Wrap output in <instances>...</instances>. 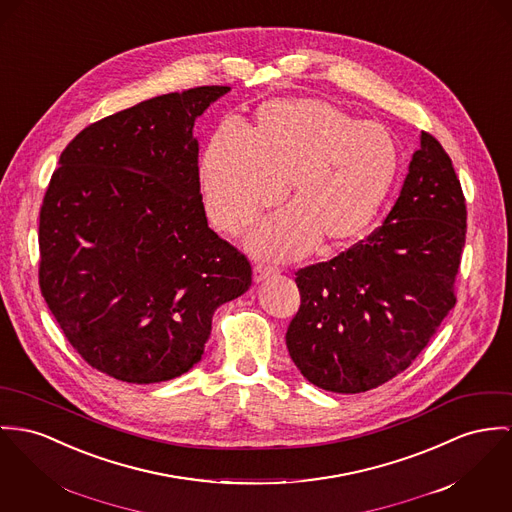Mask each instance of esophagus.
<instances>
[{"instance_id":"1","label":"esophagus","mask_w":512,"mask_h":512,"mask_svg":"<svg viewBox=\"0 0 512 512\" xmlns=\"http://www.w3.org/2000/svg\"><path fill=\"white\" fill-rule=\"evenodd\" d=\"M271 276H273V273H271L269 269L261 267V265H257V267L253 269V280H255L257 284H261V282H267Z\"/></svg>"}]
</instances>
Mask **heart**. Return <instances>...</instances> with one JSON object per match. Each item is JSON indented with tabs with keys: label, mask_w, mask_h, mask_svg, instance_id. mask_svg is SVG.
Returning <instances> with one entry per match:
<instances>
[{
	"label": "heart",
	"mask_w": 512,
	"mask_h": 512,
	"mask_svg": "<svg viewBox=\"0 0 512 512\" xmlns=\"http://www.w3.org/2000/svg\"><path fill=\"white\" fill-rule=\"evenodd\" d=\"M401 171L394 136L319 99L265 103L247 134L222 126L200 159V189L212 226L249 232L282 200L290 212L265 226L255 249L294 259L315 243L323 255L353 249L384 214Z\"/></svg>",
	"instance_id": "obj_1"
}]
</instances>
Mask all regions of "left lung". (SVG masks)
I'll use <instances>...</instances> for the list:
<instances>
[{
    "mask_svg": "<svg viewBox=\"0 0 512 512\" xmlns=\"http://www.w3.org/2000/svg\"><path fill=\"white\" fill-rule=\"evenodd\" d=\"M466 220L452 159L421 130L384 224L296 273L300 308L286 347L304 378L327 392L360 394L409 368L456 306Z\"/></svg>",
    "mask_w": 512,
    "mask_h": 512,
    "instance_id": "8db88e82",
    "label": "left lung"
}]
</instances>
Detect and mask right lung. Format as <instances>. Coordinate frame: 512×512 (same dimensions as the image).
I'll list each match as a JSON object with an SVG mask.
<instances>
[{
  "mask_svg": "<svg viewBox=\"0 0 512 512\" xmlns=\"http://www.w3.org/2000/svg\"><path fill=\"white\" fill-rule=\"evenodd\" d=\"M202 85L101 118L66 146L42 198L39 286L70 345L128 384L189 372L214 310L251 265L208 228L195 118L228 93Z\"/></svg>",
  "mask_w": 512,
  "mask_h": 512,
  "instance_id": "obj_1",
  "label": "right lung"
}]
</instances>
